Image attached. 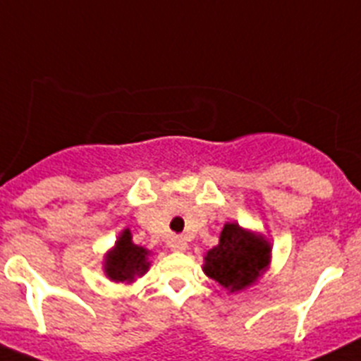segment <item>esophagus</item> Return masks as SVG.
<instances>
[{
	"mask_svg": "<svg viewBox=\"0 0 361 361\" xmlns=\"http://www.w3.org/2000/svg\"><path fill=\"white\" fill-rule=\"evenodd\" d=\"M170 247L173 251H180V253H183V251L188 250V242L184 240V238H180V237H171L170 238Z\"/></svg>",
	"mask_w": 361,
	"mask_h": 361,
	"instance_id": "obj_1",
	"label": "esophagus"
}]
</instances>
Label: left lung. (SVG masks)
Wrapping results in <instances>:
<instances>
[{
    "instance_id": "8db88e82",
    "label": "left lung",
    "mask_w": 361,
    "mask_h": 361,
    "mask_svg": "<svg viewBox=\"0 0 361 361\" xmlns=\"http://www.w3.org/2000/svg\"><path fill=\"white\" fill-rule=\"evenodd\" d=\"M271 244L253 231L228 222L219 244L204 257V273L229 293L250 288L269 266Z\"/></svg>"
}]
</instances>
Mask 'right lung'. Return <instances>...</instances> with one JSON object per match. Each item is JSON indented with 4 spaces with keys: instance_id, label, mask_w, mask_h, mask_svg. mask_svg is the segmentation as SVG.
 <instances>
[{
    "instance_id": "add662e5",
    "label": "right lung",
    "mask_w": 361,
    "mask_h": 361,
    "mask_svg": "<svg viewBox=\"0 0 361 361\" xmlns=\"http://www.w3.org/2000/svg\"><path fill=\"white\" fill-rule=\"evenodd\" d=\"M149 267V251L132 242L130 229H124L114 250L104 257V273L114 282H133Z\"/></svg>"
}]
</instances>
